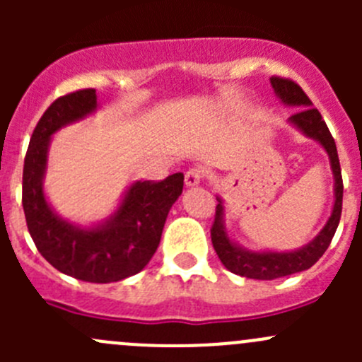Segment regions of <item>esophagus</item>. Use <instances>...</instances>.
<instances>
[{
	"label": "esophagus",
	"mask_w": 362,
	"mask_h": 362,
	"mask_svg": "<svg viewBox=\"0 0 362 362\" xmlns=\"http://www.w3.org/2000/svg\"><path fill=\"white\" fill-rule=\"evenodd\" d=\"M203 178H204L203 168L192 166L185 171V185H187V187H194V185H198Z\"/></svg>",
	"instance_id": "esophagus-1"
}]
</instances>
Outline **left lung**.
Instances as JSON below:
<instances>
[{
    "label": "left lung",
    "instance_id": "obj_1",
    "mask_svg": "<svg viewBox=\"0 0 362 362\" xmlns=\"http://www.w3.org/2000/svg\"><path fill=\"white\" fill-rule=\"evenodd\" d=\"M272 86L276 96L282 100V103L291 105V107H301V110L291 115V122L298 129H301L306 136L317 140L326 148L334 175V206L322 231L315 236L313 242H310L303 249L294 252H250L229 240L224 228V204H222L221 198H217L218 204L215 208V218L210 229L214 249L222 264L229 272L255 280H275L280 276L293 275V273L312 268L322 257V254L327 250L331 240H333L334 233H337L343 202V180L337 144H334V138L331 136L320 112L312 107V101L306 96L305 90L291 78L272 76Z\"/></svg>",
    "mask_w": 362,
    "mask_h": 362
}]
</instances>
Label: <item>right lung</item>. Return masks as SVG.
Segmentation results:
<instances>
[{"label": "right lung", "instance_id": "1", "mask_svg": "<svg viewBox=\"0 0 362 362\" xmlns=\"http://www.w3.org/2000/svg\"><path fill=\"white\" fill-rule=\"evenodd\" d=\"M96 90L80 89L57 98L36 124L23 171V206L29 235L40 254L73 279L110 284L140 273L158 250L171 204L184 189V175L134 182L119 210L98 228L63 221L47 203L43 175L50 136L96 110Z\"/></svg>", "mask_w": 362, "mask_h": 362}]
</instances>
